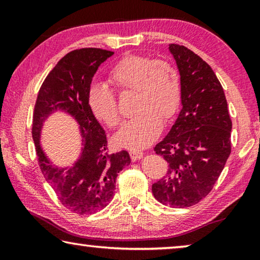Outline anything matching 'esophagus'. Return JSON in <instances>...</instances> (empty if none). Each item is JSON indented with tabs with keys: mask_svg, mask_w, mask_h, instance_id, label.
<instances>
[{
	"mask_svg": "<svg viewBox=\"0 0 260 260\" xmlns=\"http://www.w3.org/2000/svg\"><path fill=\"white\" fill-rule=\"evenodd\" d=\"M129 155H131L132 160L135 161V160L141 159V158L143 157L144 153H143L142 151H139V150H131V151H129Z\"/></svg>",
	"mask_w": 260,
	"mask_h": 260,
	"instance_id": "34e87169",
	"label": "esophagus"
}]
</instances>
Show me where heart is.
Instances as JSON below:
<instances>
[{"label":"heart","instance_id":"heart-1","mask_svg":"<svg viewBox=\"0 0 260 260\" xmlns=\"http://www.w3.org/2000/svg\"><path fill=\"white\" fill-rule=\"evenodd\" d=\"M109 81L119 91L135 93V114L114 136L117 144L132 150L146 148L159 133L161 121L170 120L178 111L181 83L177 70L166 60L129 55L110 70ZM87 103L104 125L111 128L119 125L117 99L110 88L95 83L88 90Z\"/></svg>","mask_w":260,"mask_h":260}]
</instances>
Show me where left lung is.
I'll return each mask as SVG.
<instances>
[{
	"label": "left lung",
	"mask_w": 260,
	"mask_h": 260,
	"mask_svg": "<svg viewBox=\"0 0 260 260\" xmlns=\"http://www.w3.org/2000/svg\"><path fill=\"white\" fill-rule=\"evenodd\" d=\"M181 83L177 120L156 144L169 164L152 184L155 199L172 208H189L212 190L231 155L232 120L225 93L210 65L184 46H169Z\"/></svg>",
	"instance_id": "obj_1"
}]
</instances>
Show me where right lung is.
Returning <instances> with one entry per match:
<instances>
[{"instance_id": "right-lung-1", "label": "right lung", "mask_w": 260, "mask_h": 260, "mask_svg": "<svg viewBox=\"0 0 260 260\" xmlns=\"http://www.w3.org/2000/svg\"><path fill=\"white\" fill-rule=\"evenodd\" d=\"M113 51L82 48L65 55L48 74L39 90L32 135L39 165L61 204L73 213L91 214L112 200L118 173L131 164L128 152L109 155L105 132L90 112L87 94L94 74ZM71 115L79 125L82 152L71 168H57L41 146L43 124L54 112Z\"/></svg>"}]
</instances>
